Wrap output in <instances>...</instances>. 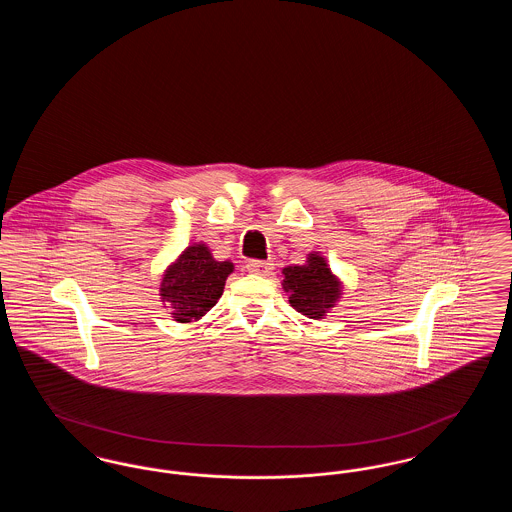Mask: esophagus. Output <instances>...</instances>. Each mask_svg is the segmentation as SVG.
I'll use <instances>...</instances> for the list:
<instances>
[{
    "mask_svg": "<svg viewBox=\"0 0 512 512\" xmlns=\"http://www.w3.org/2000/svg\"><path fill=\"white\" fill-rule=\"evenodd\" d=\"M247 270H249L251 274L268 276L270 270H272V263H268V261H249V263H247Z\"/></svg>",
    "mask_w": 512,
    "mask_h": 512,
    "instance_id": "34e87169",
    "label": "esophagus"
}]
</instances>
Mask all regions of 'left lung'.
<instances>
[{
    "label": "left lung",
    "instance_id": "1",
    "mask_svg": "<svg viewBox=\"0 0 512 512\" xmlns=\"http://www.w3.org/2000/svg\"><path fill=\"white\" fill-rule=\"evenodd\" d=\"M284 274V290L290 295L293 309L309 318H322L340 297V284L326 267L324 259L311 255L307 265L288 267Z\"/></svg>",
    "mask_w": 512,
    "mask_h": 512
}]
</instances>
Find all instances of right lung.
<instances>
[{
    "mask_svg": "<svg viewBox=\"0 0 512 512\" xmlns=\"http://www.w3.org/2000/svg\"><path fill=\"white\" fill-rule=\"evenodd\" d=\"M230 261H215L205 245L188 247L163 276L161 295L178 322H192L217 305L224 282L232 272Z\"/></svg>",
    "mask_w": 512,
    "mask_h": 512,
    "instance_id": "1",
    "label": "right lung"
}]
</instances>
